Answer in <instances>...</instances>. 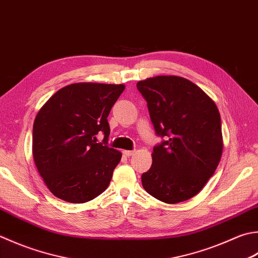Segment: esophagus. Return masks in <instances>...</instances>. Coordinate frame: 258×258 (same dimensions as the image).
I'll list each match as a JSON object with an SVG mask.
<instances>
[{
	"mask_svg": "<svg viewBox=\"0 0 258 258\" xmlns=\"http://www.w3.org/2000/svg\"><path fill=\"white\" fill-rule=\"evenodd\" d=\"M123 154H124V155H126V156H131V155L135 154V151H128V150H124V151H123Z\"/></svg>",
	"mask_w": 258,
	"mask_h": 258,
	"instance_id": "1",
	"label": "esophagus"
}]
</instances>
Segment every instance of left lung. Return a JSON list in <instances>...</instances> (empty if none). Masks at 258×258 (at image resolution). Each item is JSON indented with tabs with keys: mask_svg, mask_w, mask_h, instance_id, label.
Here are the masks:
<instances>
[{
	"mask_svg": "<svg viewBox=\"0 0 258 258\" xmlns=\"http://www.w3.org/2000/svg\"><path fill=\"white\" fill-rule=\"evenodd\" d=\"M148 103L155 133L143 188L165 204L189 200L215 173L223 154L219 110L203 89L179 76H156L136 84Z\"/></svg>",
	"mask_w": 258,
	"mask_h": 258,
	"instance_id": "8db88e82",
	"label": "left lung"
}]
</instances>
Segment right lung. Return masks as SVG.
Segmentation results:
<instances>
[{"label": "right lung", "mask_w": 258, "mask_h": 258, "mask_svg": "<svg viewBox=\"0 0 258 258\" xmlns=\"http://www.w3.org/2000/svg\"><path fill=\"white\" fill-rule=\"evenodd\" d=\"M124 85L77 83L53 94L35 116L34 163L57 198L72 204L93 200L107 189L122 153L108 148V114ZM103 132V144L95 135Z\"/></svg>", "instance_id": "1"}]
</instances>
